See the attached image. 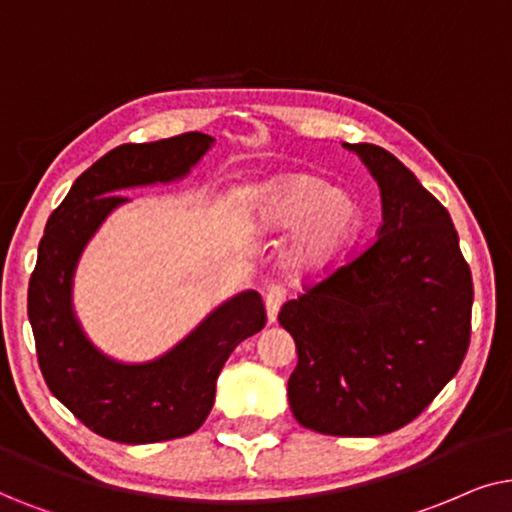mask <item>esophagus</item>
I'll return each mask as SVG.
<instances>
[{
	"label": "esophagus",
	"instance_id": "esophagus-1",
	"mask_svg": "<svg viewBox=\"0 0 512 512\" xmlns=\"http://www.w3.org/2000/svg\"><path fill=\"white\" fill-rule=\"evenodd\" d=\"M285 302V288L281 283H269L267 292H264V306H267V318L269 323H276L281 304Z\"/></svg>",
	"mask_w": 512,
	"mask_h": 512
}]
</instances>
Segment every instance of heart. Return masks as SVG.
<instances>
[{
	"label": "heart",
	"mask_w": 512,
	"mask_h": 512,
	"mask_svg": "<svg viewBox=\"0 0 512 512\" xmlns=\"http://www.w3.org/2000/svg\"><path fill=\"white\" fill-rule=\"evenodd\" d=\"M262 227H297L285 267L297 278H320L342 264L365 227V208L353 192L335 189L316 173L278 175L255 196Z\"/></svg>",
	"instance_id": "1"
}]
</instances>
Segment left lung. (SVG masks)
<instances>
[{
    "instance_id": "left-lung-1",
    "label": "left lung",
    "mask_w": 512,
    "mask_h": 512,
    "mask_svg": "<svg viewBox=\"0 0 512 512\" xmlns=\"http://www.w3.org/2000/svg\"><path fill=\"white\" fill-rule=\"evenodd\" d=\"M356 152L381 192L377 238L281 306L297 346L288 379L309 431L374 438L419 417L470 344L473 278L447 208L384 147Z\"/></svg>"
}]
</instances>
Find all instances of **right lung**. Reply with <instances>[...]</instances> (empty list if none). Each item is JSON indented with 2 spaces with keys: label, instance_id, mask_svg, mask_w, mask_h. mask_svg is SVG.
Instances as JSON below:
<instances>
[{
  "label": "right lung",
  "instance_id": "1",
  "mask_svg": "<svg viewBox=\"0 0 512 512\" xmlns=\"http://www.w3.org/2000/svg\"><path fill=\"white\" fill-rule=\"evenodd\" d=\"M213 145L206 133L121 145L84 170L53 210L27 288L39 370L51 393L102 438L147 445L199 431L213 410L215 381L231 351L267 323L262 297L241 292L210 313L166 356L142 365L107 358L72 311V276L102 220L126 203L121 189L170 182Z\"/></svg>",
  "mask_w": 512,
  "mask_h": 512
}]
</instances>
